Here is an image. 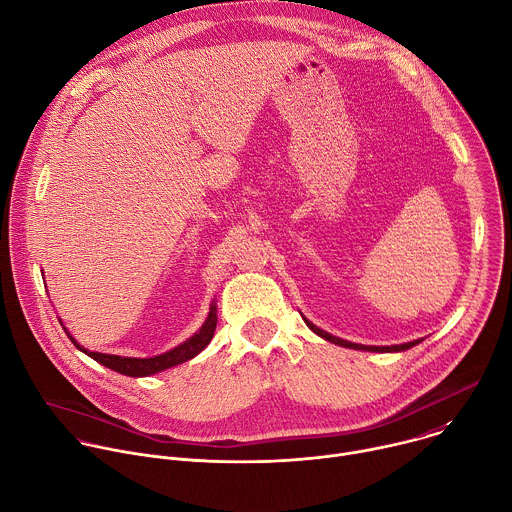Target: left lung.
<instances>
[{"label":"left lung","instance_id":"1","mask_svg":"<svg viewBox=\"0 0 512 512\" xmlns=\"http://www.w3.org/2000/svg\"><path fill=\"white\" fill-rule=\"evenodd\" d=\"M303 321L307 323V327H309L313 333H317L319 337H323L325 342H331V344H335V346H342V348H350V350H362V352H378V354H392V352H406V350H410V348H414V346H418V344L422 342V337H420V339H414V342H408V344H398V346H364V344H354V342H348V339H342V337H337V335H331V333L323 331L321 327L313 325V323H311L307 317H303Z\"/></svg>","mask_w":512,"mask_h":512}]
</instances>
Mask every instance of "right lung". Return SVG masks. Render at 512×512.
Returning <instances> with one entry per match:
<instances>
[{
    "label": "right lung",
    "mask_w": 512,
    "mask_h": 512,
    "mask_svg": "<svg viewBox=\"0 0 512 512\" xmlns=\"http://www.w3.org/2000/svg\"><path fill=\"white\" fill-rule=\"evenodd\" d=\"M62 323V319H60ZM64 325V323H62ZM215 329H217V299L211 301L209 305V313H207V319L203 321V325L189 337L185 339L183 344H179L177 348L168 350L164 354H158V356H152V358H128V356H114V354H102V352H90L86 350L82 344H78V339H74V335L68 331V327H64V331L68 333V337L72 339V344L82 352L86 354L88 358L96 360L98 364L118 372V374H124V376H130V378H144V376H152V374H158V372H164L168 368H175L179 364H185L189 360H193L195 356H199L213 339L215 335Z\"/></svg>",
    "instance_id": "right-lung-1"
}]
</instances>
